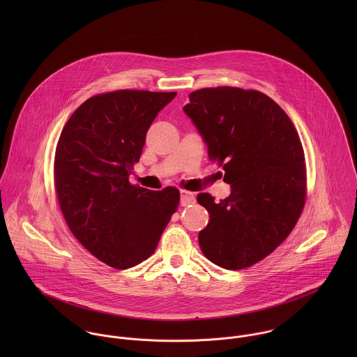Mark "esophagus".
<instances>
[{"instance_id": "esophagus-1", "label": "esophagus", "mask_w": 357, "mask_h": 357, "mask_svg": "<svg viewBox=\"0 0 357 357\" xmlns=\"http://www.w3.org/2000/svg\"><path fill=\"white\" fill-rule=\"evenodd\" d=\"M197 198L192 192L188 191H181V198H180V204L181 206H190V204H195Z\"/></svg>"}]
</instances>
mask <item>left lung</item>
I'll use <instances>...</instances> for the list:
<instances>
[{
  "label": "left lung",
  "mask_w": 357,
  "mask_h": 357,
  "mask_svg": "<svg viewBox=\"0 0 357 357\" xmlns=\"http://www.w3.org/2000/svg\"><path fill=\"white\" fill-rule=\"evenodd\" d=\"M184 112L211 160L222 165L231 194L197 201L210 220L199 232L207 259L243 269L271 255L293 231L305 204V156L287 114L266 95L232 86L190 93Z\"/></svg>",
  "instance_id": "1"
}]
</instances>
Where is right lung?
I'll list each match as a JSON object with an SVG mask.
<instances>
[{
	"label": "right lung",
	"instance_id": "right-lung-1",
	"mask_svg": "<svg viewBox=\"0 0 357 357\" xmlns=\"http://www.w3.org/2000/svg\"><path fill=\"white\" fill-rule=\"evenodd\" d=\"M177 93L115 91L82 102L64 125L54 155L61 213L79 243L104 264L126 269L153 255L180 202L174 187L129 183L158 112Z\"/></svg>",
	"mask_w": 357,
	"mask_h": 357
}]
</instances>
